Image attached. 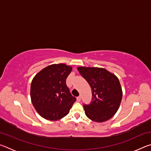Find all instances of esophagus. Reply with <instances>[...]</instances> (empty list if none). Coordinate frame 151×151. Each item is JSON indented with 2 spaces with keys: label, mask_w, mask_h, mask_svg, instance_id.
Returning <instances> with one entry per match:
<instances>
[{
  "label": "esophagus",
  "mask_w": 151,
  "mask_h": 151,
  "mask_svg": "<svg viewBox=\"0 0 151 151\" xmlns=\"http://www.w3.org/2000/svg\"><path fill=\"white\" fill-rule=\"evenodd\" d=\"M76 101H77L78 102H80V101H81V96L76 97Z\"/></svg>",
  "instance_id": "esophagus-1"
}]
</instances>
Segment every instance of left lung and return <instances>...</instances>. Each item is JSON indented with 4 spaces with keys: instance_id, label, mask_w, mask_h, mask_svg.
I'll use <instances>...</instances> for the list:
<instances>
[{
    "instance_id": "1",
    "label": "left lung",
    "mask_w": 151,
    "mask_h": 151,
    "mask_svg": "<svg viewBox=\"0 0 151 151\" xmlns=\"http://www.w3.org/2000/svg\"><path fill=\"white\" fill-rule=\"evenodd\" d=\"M81 76L90 85L93 98L89 104H83L88 119L97 122L111 119L118 111L122 91L119 78L103 68L78 67Z\"/></svg>"
}]
</instances>
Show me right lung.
Masks as SVG:
<instances>
[{
  "label": "right lung",
  "mask_w": 151,
  "mask_h": 151,
  "mask_svg": "<svg viewBox=\"0 0 151 151\" xmlns=\"http://www.w3.org/2000/svg\"><path fill=\"white\" fill-rule=\"evenodd\" d=\"M72 69L65 64H55L43 68L33 78L30 98L36 111L44 119H61L67 115L76 101L66 84Z\"/></svg>",
  "instance_id": "add662e5"
}]
</instances>
